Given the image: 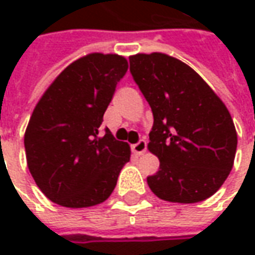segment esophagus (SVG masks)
<instances>
[{"mask_svg":"<svg viewBox=\"0 0 255 255\" xmlns=\"http://www.w3.org/2000/svg\"><path fill=\"white\" fill-rule=\"evenodd\" d=\"M146 147H147L146 140H144V139H140L138 143L132 144V147H131V149H132V151L135 153V154L140 155V154H143L144 151H146Z\"/></svg>","mask_w":255,"mask_h":255,"instance_id":"esophagus-1","label":"esophagus"}]
</instances>
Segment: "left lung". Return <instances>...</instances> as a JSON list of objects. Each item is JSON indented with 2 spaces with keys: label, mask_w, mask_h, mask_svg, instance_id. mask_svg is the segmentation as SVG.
Returning a JSON list of instances; mask_svg holds the SVG:
<instances>
[{
  "label": "left lung",
  "mask_w": 255,
  "mask_h": 255,
  "mask_svg": "<svg viewBox=\"0 0 255 255\" xmlns=\"http://www.w3.org/2000/svg\"><path fill=\"white\" fill-rule=\"evenodd\" d=\"M129 71L154 117L149 150L160 169L147 177L150 190L168 202L212 197L235 160L238 135L227 106L192 68L171 56L135 54Z\"/></svg>",
  "instance_id": "left-lung-1"
}]
</instances>
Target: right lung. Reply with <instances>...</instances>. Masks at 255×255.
<instances>
[{"label": "right lung", "mask_w": 255, "mask_h": 255, "mask_svg": "<svg viewBox=\"0 0 255 255\" xmlns=\"http://www.w3.org/2000/svg\"><path fill=\"white\" fill-rule=\"evenodd\" d=\"M128 69L117 54L91 53L58 75L32 112L24 135L27 165L52 202L89 208L104 202L131 150L100 127Z\"/></svg>", "instance_id": "add662e5"}]
</instances>
